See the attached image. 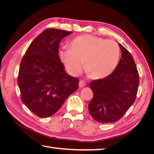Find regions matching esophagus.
<instances>
[{
	"mask_svg": "<svg viewBox=\"0 0 154 154\" xmlns=\"http://www.w3.org/2000/svg\"><path fill=\"white\" fill-rule=\"evenodd\" d=\"M85 85H86V83H85V82L84 81L80 80V82H79V87H80V88L84 87Z\"/></svg>",
	"mask_w": 154,
	"mask_h": 154,
	"instance_id": "34e87169",
	"label": "esophagus"
}]
</instances>
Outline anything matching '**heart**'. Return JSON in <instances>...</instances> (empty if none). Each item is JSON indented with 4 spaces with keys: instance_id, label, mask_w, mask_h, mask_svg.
Segmentation results:
<instances>
[{
    "instance_id": "obj_1",
    "label": "heart",
    "mask_w": 154,
    "mask_h": 154,
    "mask_svg": "<svg viewBox=\"0 0 154 154\" xmlns=\"http://www.w3.org/2000/svg\"><path fill=\"white\" fill-rule=\"evenodd\" d=\"M69 48L60 49L59 57L73 76L81 74L84 61L85 71L92 78H105L114 71L120 55L115 41L89 35L76 37Z\"/></svg>"
}]
</instances>
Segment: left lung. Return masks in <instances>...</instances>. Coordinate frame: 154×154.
Instances as JSON below:
<instances>
[{
    "label": "left lung",
    "instance_id": "8db88e82",
    "mask_svg": "<svg viewBox=\"0 0 154 154\" xmlns=\"http://www.w3.org/2000/svg\"><path fill=\"white\" fill-rule=\"evenodd\" d=\"M122 57L114 71L100 80H93L90 88L93 97L88 110L97 122H117L134 103L139 84L136 63L129 51L119 44Z\"/></svg>",
    "mask_w": 154,
    "mask_h": 154
}]
</instances>
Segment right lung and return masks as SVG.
Wrapping results in <instances>:
<instances>
[{"label": "right lung", "instance_id": "add662e5", "mask_svg": "<svg viewBox=\"0 0 154 154\" xmlns=\"http://www.w3.org/2000/svg\"><path fill=\"white\" fill-rule=\"evenodd\" d=\"M72 32L45 29L32 42L21 60L17 78L21 100L40 118L55 114L78 88L79 80L64 71L58 54L60 41Z\"/></svg>", "mask_w": 154, "mask_h": 154}]
</instances>
